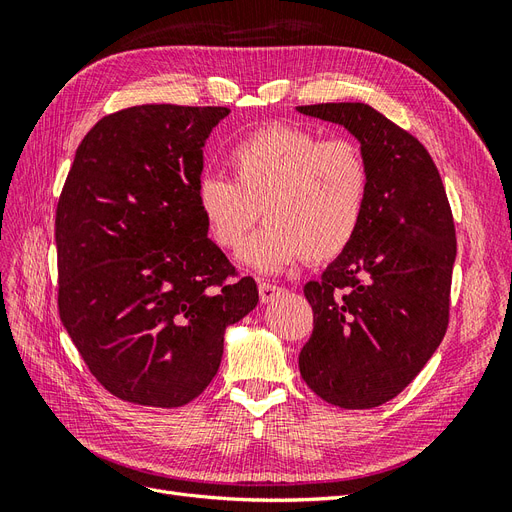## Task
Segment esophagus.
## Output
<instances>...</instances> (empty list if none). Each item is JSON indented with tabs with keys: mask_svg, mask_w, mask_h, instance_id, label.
Instances as JSON below:
<instances>
[{
	"mask_svg": "<svg viewBox=\"0 0 512 512\" xmlns=\"http://www.w3.org/2000/svg\"><path fill=\"white\" fill-rule=\"evenodd\" d=\"M258 292H260V301L262 303H271V301H275L277 297H280V294L284 292V288L277 286V284H271V282H260L258 284Z\"/></svg>",
	"mask_w": 512,
	"mask_h": 512,
	"instance_id": "obj_1",
	"label": "esophagus"
}]
</instances>
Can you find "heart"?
I'll return each mask as SVG.
<instances>
[{
    "label": "heart",
    "instance_id": "1",
    "mask_svg": "<svg viewBox=\"0 0 512 512\" xmlns=\"http://www.w3.org/2000/svg\"><path fill=\"white\" fill-rule=\"evenodd\" d=\"M232 181L207 175L196 205L209 237L235 250L260 220L269 224L241 247V262L262 273L305 258L342 256L363 226L369 203V164L350 138H320L294 126H269L232 145Z\"/></svg>",
    "mask_w": 512,
    "mask_h": 512
}]
</instances>
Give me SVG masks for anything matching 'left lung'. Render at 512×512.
I'll return each instance as SVG.
<instances>
[{"instance_id":"obj_1","label":"left lung","mask_w":512,"mask_h":512,"mask_svg":"<svg viewBox=\"0 0 512 512\" xmlns=\"http://www.w3.org/2000/svg\"><path fill=\"white\" fill-rule=\"evenodd\" d=\"M344 126L369 164V203L348 250L303 292L314 331L299 354L327 404L367 410L397 397L448 327L455 224L436 164L416 138L363 102L297 106Z\"/></svg>"}]
</instances>
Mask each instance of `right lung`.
Instances as JSON below:
<instances>
[{
	"label": "right lung",
	"instance_id": "1",
	"mask_svg": "<svg viewBox=\"0 0 512 512\" xmlns=\"http://www.w3.org/2000/svg\"><path fill=\"white\" fill-rule=\"evenodd\" d=\"M226 106L143 104L87 132L55 215L59 318L108 393L179 408L218 374L224 333L258 303L207 237L203 147Z\"/></svg>",
	"mask_w": 512,
	"mask_h": 512
}]
</instances>
